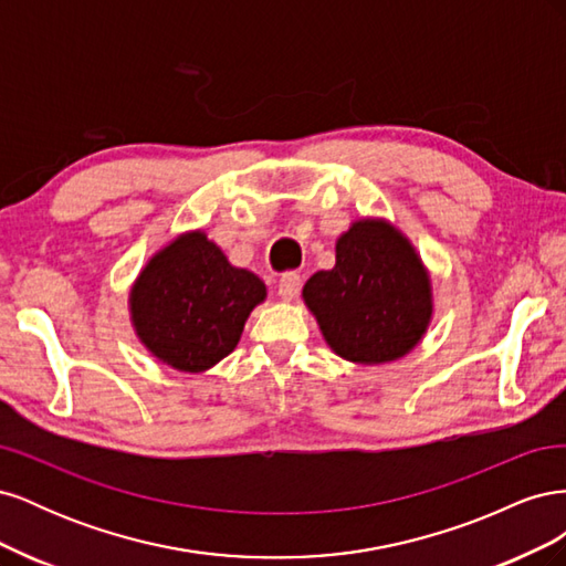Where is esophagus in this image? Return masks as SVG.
Masks as SVG:
<instances>
[{
  "instance_id": "obj_1",
  "label": "esophagus",
  "mask_w": 566,
  "mask_h": 566,
  "mask_svg": "<svg viewBox=\"0 0 566 566\" xmlns=\"http://www.w3.org/2000/svg\"><path fill=\"white\" fill-rule=\"evenodd\" d=\"M300 287H302L300 273L287 271V273H283L281 281H279V295H281V300L290 302V300H295L300 295Z\"/></svg>"
}]
</instances>
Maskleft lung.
<instances>
[{"label": "left lung", "mask_w": 566, "mask_h": 566, "mask_svg": "<svg viewBox=\"0 0 566 566\" xmlns=\"http://www.w3.org/2000/svg\"><path fill=\"white\" fill-rule=\"evenodd\" d=\"M302 300L328 347L361 366L413 352L434 314L430 271L413 243L380 217L352 221L335 243V266L316 271Z\"/></svg>", "instance_id": "left-lung-1"}]
</instances>
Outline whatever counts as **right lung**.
<instances>
[{
  "label": "right lung",
  "instance_id": "1",
  "mask_svg": "<svg viewBox=\"0 0 566 566\" xmlns=\"http://www.w3.org/2000/svg\"><path fill=\"white\" fill-rule=\"evenodd\" d=\"M266 300L256 273L233 266L202 229L179 233L150 256L129 290V316L160 364L202 373L229 356Z\"/></svg>",
  "mask_w": 566,
  "mask_h": 566
}]
</instances>
